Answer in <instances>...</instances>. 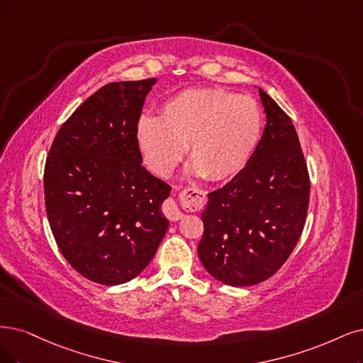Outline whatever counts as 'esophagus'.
<instances>
[{
    "mask_svg": "<svg viewBox=\"0 0 363 363\" xmlns=\"http://www.w3.org/2000/svg\"><path fill=\"white\" fill-rule=\"evenodd\" d=\"M181 205L186 211H199L202 209L206 203V193L203 190H200L199 186H189L181 193ZM164 213L167 216L169 220L172 221H178L184 217V213L179 211L177 202L173 199L167 200L164 203Z\"/></svg>",
    "mask_w": 363,
    "mask_h": 363,
    "instance_id": "1",
    "label": "esophagus"
}]
</instances>
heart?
I'll return each instance as SVG.
<instances>
[{
	"instance_id": "b5f03b06",
	"label": "heart",
	"mask_w": 363,
	"mask_h": 363,
	"mask_svg": "<svg viewBox=\"0 0 363 363\" xmlns=\"http://www.w3.org/2000/svg\"><path fill=\"white\" fill-rule=\"evenodd\" d=\"M262 131L259 104L220 88L182 91L161 106L160 116H142L136 140L146 166L167 178L186 146L191 170L212 182L244 170Z\"/></svg>"
}]
</instances>
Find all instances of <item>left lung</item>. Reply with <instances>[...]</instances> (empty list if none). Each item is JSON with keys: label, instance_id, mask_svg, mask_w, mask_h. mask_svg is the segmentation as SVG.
<instances>
[{"label": "left lung", "instance_id": "8db88e82", "mask_svg": "<svg viewBox=\"0 0 363 363\" xmlns=\"http://www.w3.org/2000/svg\"><path fill=\"white\" fill-rule=\"evenodd\" d=\"M263 136L244 170L208 194L197 252L205 269L235 287L271 278L302 235L310 174L289 115L263 89Z\"/></svg>", "mask_w": 363, "mask_h": 363}]
</instances>
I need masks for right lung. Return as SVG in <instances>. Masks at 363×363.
Segmentation results:
<instances>
[{
  "instance_id": "obj_1",
  "label": "right lung",
  "mask_w": 363,
  "mask_h": 363,
  "mask_svg": "<svg viewBox=\"0 0 363 363\" xmlns=\"http://www.w3.org/2000/svg\"><path fill=\"white\" fill-rule=\"evenodd\" d=\"M155 79L112 82L58 130L45 166V205L65 260L104 286L136 278L155 256L169 220L170 185L142 166L136 125Z\"/></svg>"
}]
</instances>
